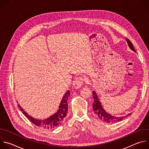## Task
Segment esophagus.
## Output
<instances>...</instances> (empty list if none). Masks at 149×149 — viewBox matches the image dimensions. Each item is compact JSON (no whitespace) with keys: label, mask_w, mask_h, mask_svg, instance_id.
<instances>
[{"label":"esophagus","mask_w":149,"mask_h":149,"mask_svg":"<svg viewBox=\"0 0 149 149\" xmlns=\"http://www.w3.org/2000/svg\"><path fill=\"white\" fill-rule=\"evenodd\" d=\"M85 81H86V80L84 78H83V77H78L74 80V81L73 82V85H74V86L75 88H79L81 87L82 84Z\"/></svg>","instance_id":"esophagus-1"}]
</instances>
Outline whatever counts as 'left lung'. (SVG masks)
Listing matches in <instances>:
<instances>
[{"label": "left lung", "mask_w": 149, "mask_h": 149, "mask_svg": "<svg viewBox=\"0 0 149 149\" xmlns=\"http://www.w3.org/2000/svg\"><path fill=\"white\" fill-rule=\"evenodd\" d=\"M126 40L127 42V43H128V45H129L130 48L132 50H133V51L136 52V51L134 49V47L133 46V44L130 42V40L128 39H126ZM93 98H94V102L93 104V110L94 111V113L98 117V118H100V120H101L105 123H116V122L120 121L122 120L124 118H125V117H114V116H113L109 114V113H107L102 108V105L99 101V99L98 98V96L94 91H93ZM132 113L129 114L128 116L130 115ZM127 116H126L125 117H127Z\"/></svg>", "instance_id": "obj_1"}]
</instances>
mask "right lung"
Masks as SVG:
<instances>
[{"label":"right lung","mask_w":149,"mask_h":149,"mask_svg":"<svg viewBox=\"0 0 149 149\" xmlns=\"http://www.w3.org/2000/svg\"><path fill=\"white\" fill-rule=\"evenodd\" d=\"M70 95V91L68 90V91L66 92L65 95H63L57 112L54 115L49 117V118H47L43 120H37L32 117L31 116H29L25 111H24V109H22L19 105H18V106L20 110L22 111L23 114L33 124L45 129H52L60 125L63 121V120L65 118L67 113L68 112L67 100Z\"/></svg>","instance_id":"1"}]
</instances>
